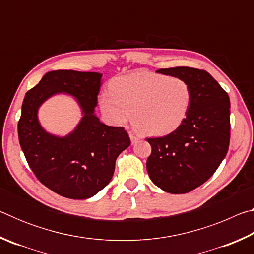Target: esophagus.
Returning <instances> with one entry per match:
<instances>
[{
	"mask_svg": "<svg viewBox=\"0 0 254 254\" xmlns=\"http://www.w3.org/2000/svg\"><path fill=\"white\" fill-rule=\"evenodd\" d=\"M128 136H130V140H131V142H132V144H134V143H136L137 141H139V137L137 136H135L134 134H133V133H128Z\"/></svg>",
	"mask_w": 254,
	"mask_h": 254,
	"instance_id": "34e87169",
	"label": "esophagus"
}]
</instances>
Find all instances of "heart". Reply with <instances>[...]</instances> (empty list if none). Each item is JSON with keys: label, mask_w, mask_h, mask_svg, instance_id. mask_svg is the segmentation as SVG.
Returning a JSON list of instances; mask_svg holds the SVG:
<instances>
[{"label": "heart", "mask_w": 254, "mask_h": 254, "mask_svg": "<svg viewBox=\"0 0 254 254\" xmlns=\"http://www.w3.org/2000/svg\"><path fill=\"white\" fill-rule=\"evenodd\" d=\"M111 92L100 95V107L117 126H124L133 115V126L141 134L162 136L173 133L186 120L192 93L186 80L149 71L120 76Z\"/></svg>", "instance_id": "b5f03b06"}]
</instances>
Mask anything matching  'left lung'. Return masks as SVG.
I'll return each mask as SVG.
<instances>
[{
    "mask_svg": "<svg viewBox=\"0 0 254 254\" xmlns=\"http://www.w3.org/2000/svg\"><path fill=\"white\" fill-rule=\"evenodd\" d=\"M180 77L191 88L188 115L177 130L147 139L152 151L147 170L152 183L170 194H185L212 177L230 144V97L207 71L190 67L157 70Z\"/></svg>",
    "mask_w": 254,
    "mask_h": 254,
    "instance_id": "left-lung-1",
    "label": "left lung"
}]
</instances>
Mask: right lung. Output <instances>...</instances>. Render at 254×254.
Segmentation results:
<instances>
[{
	"label": "right lung",
	"mask_w": 254,
	"mask_h": 254,
	"mask_svg": "<svg viewBox=\"0 0 254 254\" xmlns=\"http://www.w3.org/2000/svg\"><path fill=\"white\" fill-rule=\"evenodd\" d=\"M102 74L76 70L47 72L25 94L18 124L21 149L37 178L58 195L87 199L111 182L115 160L131 144L121 127H109L95 114ZM60 93L74 97L82 118L62 137L41 126L37 113L49 98Z\"/></svg>",
	"instance_id": "right-lung-1"
}]
</instances>
